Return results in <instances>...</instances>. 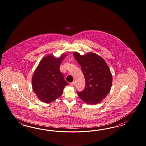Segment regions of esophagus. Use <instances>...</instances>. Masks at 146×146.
Returning a JSON list of instances; mask_svg holds the SVG:
<instances>
[{
    "label": "esophagus",
    "instance_id": "esophagus-1",
    "mask_svg": "<svg viewBox=\"0 0 146 146\" xmlns=\"http://www.w3.org/2000/svg\"><path fill=\"white\" fill-rule=\"evenodd\" d=\"M70 85H71V86H74L75 84V81H73L72 82H70Z\"/></svg>",
    "mask_w": 146,
    "mask_h": 146
}]
</instances>
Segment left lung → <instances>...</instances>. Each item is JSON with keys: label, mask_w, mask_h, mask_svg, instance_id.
Wrapping results in <instances>:
<instances>
[{"label": "left lung", "mask_w": 146, "mask_h": 146, "mask_svg": "<svg viewBox=\"0 0 146 146\" xmlns=\"http://www.w3.org/2000/svg\"><path fill=\"white\" fill-rule=\"evenodd\" d=\"M75 59L81 66L85 78V87L78 95L88 104H96L109 93L112 83V76L104 60L93 53L81 56L74 53Z\"/></svg>", "instance_id": "8db88e82"}]
</instances>
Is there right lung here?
<instances>
[{
	"label": "right lung",
	"instance_id": "right-lung-1",
	"mask_svg": "<svg viewBox=\"0 0 146 146\" xmlns=\"http://www.w3.org/2000/svg\"><path fill=\"white\" fill-rule=\"evenodd\" d=\"M66 55L59 58L48 56L41 61L34 73L32 80L35 94L43 102L55 101L62 94L64 87L68 85L59 69L60 64Z\"/></svg>",
	"mask_w": 146,
	"mask_h": 146
}]
</instances>
